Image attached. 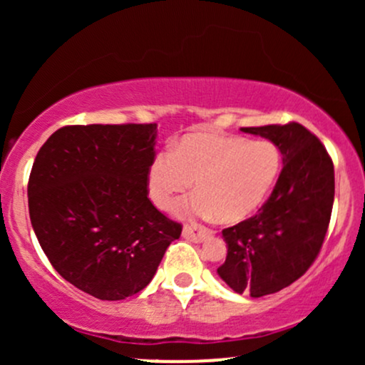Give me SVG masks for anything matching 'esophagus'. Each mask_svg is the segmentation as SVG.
Returning <instances> with one entry per match:
<instances>
[{
	"label": "esophagus",
	"instance_id": "34e87169",
	"mask_svg": "<svg viewBox=\"0 0 365 365\" xmlns=\"http://www.w3.org/2000/svg\"><path fill=\"white\" fill-rule=\"evenodd\" d=\"M211 235H212L211 230L204 228V226H194V225L183 226V237L188 238V240H192V242H204Z\"/></svg>",
	"mask_w": 365,
	"mask_h": 365
}]
</instances>
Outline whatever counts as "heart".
<instances>
[{
    "instance_id": "1",
    "label": "heart",
    "mask_w": 365,
    "mask_h": 365,
    "mask_svg": "<svg viewBox=\"0 0 365 365\" xmlns=\"http://www.w3.org/2000/svg\"><path fill=\"white\" fill-rule=\"evenodd\" d=\"M279 170L282 153L274 142L195 132L154 156L148 190L159 209H170L175 197L194 182L197 192L175 204V215L240 223L266 202Z\"/></svg>"
}]
</instances>
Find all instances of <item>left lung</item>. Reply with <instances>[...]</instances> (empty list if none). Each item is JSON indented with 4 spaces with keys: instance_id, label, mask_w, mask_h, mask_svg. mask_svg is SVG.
Returning a JSON list of instances; mask_svg holds the SVG:
<instances>
[{
    "instance_id": "left-lung-1",
    "label": "left lung",
    "mask_w": 365,
    "mask_h": 365,
    "mask_svg": "<svg viewBox=\"0 0 365 365\" xmlns=\"http://www.w3.org/2000/svg\"><path fill=\"white\" fill-rule=\"evenodd\" d=\"M278 145L283 170L269 199L249 220L223 230L217 274L237 293L264 297L302 276L319 254L334 200V168L321 140L297 121L244 127Z\"/></svg>"
}]
</instances>
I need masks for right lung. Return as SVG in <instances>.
Instances as JSON below:
<instances>
[{
	"label": "right lung",
	"mask_w": 365,
	"mask_h": 365,
	"mask_svg": "<svg viewBox=\"0 0 365 365\" xmlns=\"http://www.w3.org/2000/svg\"><path fill=\"white\" fill-rule=\"evenodd\" d=\"M156 123L68 125L37 153L29 215L63 278L101 300L148 287L182 225L149 200Z\"/></svg>",
	"instance_id": "1"
}]
</instances>
